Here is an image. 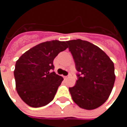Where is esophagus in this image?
Segmentation results:
<instances>
[{
    "label": "esophagus",
    "mask_w": 127,
    "mask_h": 127,
    "mask_svg": "<svg viewBox=\"0 0 127 127\" xmlns=\"http://www.w3.org/2000/svg\"><path fill=\"white\" fill-rule=\"evenodd\" d=\"M69 77V75H66V76H64V79H68Z\"/></svg>",
    "instance_id": "obj_1"
}]
</instances>
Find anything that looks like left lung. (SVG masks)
<instances>
[{
	"mask_svg": "<svg viewBox=\"0 0 127 127\" xmlns=\"http://www.w3.org/2000/svg\"><path fill=\"white\" fill-rule=\"evenodd\" d=\"M66 43L79 72L75 85L69 88L72 99L81 108L96 109L112 93L116 79L114 63L103 50L90 42L76 39Z\"/></svg>",
	"mask_w": 127,
	"mask_h": 127,
	"instance_id": "obj_1",
	"label": "left lung"
}]
</instances>
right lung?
Listing matches in <instances>:
<instances>
[{
  "label": "right lung",
  "instance_id": "1",
  "mask_svg": "<svg viewBox=\"0 0 127 127\" xmlns=\"http://www.w3.org/2000/svg\"><path fill=\"white\" fill-rule=\"evenodd\" d=\"M67 47L65 41L43 42L26 51L16 61L14 70L16 91L28 105L40 107L54 99L63 78L52 71L53 61Z\"/></svg>",
  "mask_w": 127,
  "mask_h": 127
}]
</instances>
